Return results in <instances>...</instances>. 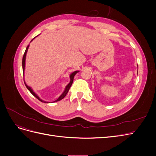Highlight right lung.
Instances as JSON below:
<instances>
[{
    "label": "right lung",
    "mask_w": 156,
    "mask_h": 156,
    "mask_svg": "<svg viewBox=\"0 0 156 156\" xmlns=\"http://www.w3.org/2000/svg\"><path fill=\"white\" fill-rule=\"evenodd\" d=\"M34 38H35V37H34ZM34 38H33V39H34ZM33 39H32L31 41H32V40H33ZM29 45H28V46L27 47V48H26V50H25V53H24V55H23V56L22 66H23V73H24V70H25V58H26V54H27V52L28 49H29ZM78 72H79V71H75V72H73L72 74L70 75V82H69V84H68V85L66 86V87L65 90H64V92L62 93V95H61V96H60L57 99V100H55L54 102L58 101H60V100H62V99H63L66 96V94H68V91H69V88H70L71 86H72V83H73V78H74L75 75ZM24 82H25V81H24ZM25 86H26V87L27 88V89L29 90L30 92V93L32 94V95L34 96V97H36V98L37 99V100H40V101H41V102L48 103V102H46V101H43V100H41V99H40L38 96H37L34 92H33V90H32L31 89V88H30V87H29V86H27L25 83Z\"/></svg>",
    "instance_id": "add662e5"
}]
</instances>
